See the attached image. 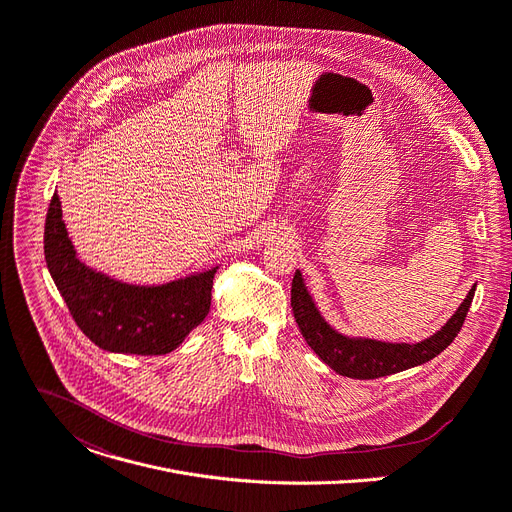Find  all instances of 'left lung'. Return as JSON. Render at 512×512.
Returning <instances> with one entry per match:
<instances>
[{"mask_svg": "<svg viewBox=\"0 0 512 512\" xmlns=\"http://www.w3.org/2000/svg\"><path fill=\"white\" fill-rule=\"evenodd\" d=\"M474 292L476 286H472L466 300L459 304V308L447 320L445 327H441V331L414 345L357 339L337 333L320 316L312 296L304 286L300 271H296L292 280V310L298 329L310 349L329 367H333L337 374L355 380H376L416 365H423L437 357L443 349H447L463 327V320H466V314L474 300Z\"/></svg>", "mask_w": 512, "mask_h": 512, "instance_id": "8db88e82", "label": "left lung"}]
</instances>
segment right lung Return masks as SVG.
I'll return each mask as SVG.
<instances>
[{"label": "right lung", "mask_w": 512, "mask_h": 512, "mask_svg": "<svg viewBox=\"0 0 512 512\" xmlns=\"http://www.w3.org/2000/svg\"><path fill=\"white\" fill-rule=\"evenodd\" d=\"M44 259L73 320L104 351L171 353L208 316L218 267L163 286H130L89 269L75 255L59 196L46 212Z\"/></svg>", "instance_id": "obj_1"}]
</instances>
